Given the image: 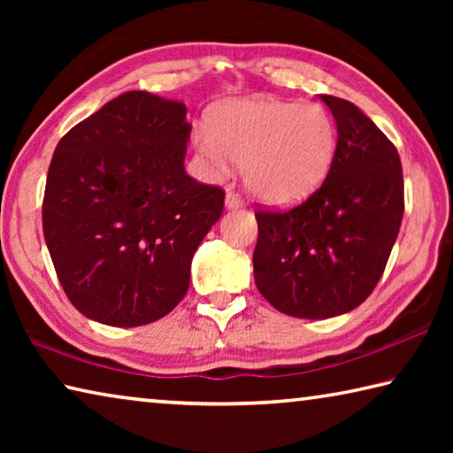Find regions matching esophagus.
I'll return each instance as SVG.
<instances>
[{"instance_id": "esophagus-1", "label": "esophagus", "mask_w": 453, "mask_h": 453, "mask_svg": "<svg viewBox=\"0 0 453 453\" xmlns=\"http://www.w3.org/2000/svg\"><path fill=\"white\" fill-rule=\"evenodd\" d=\"M242 205H243V199L240 197V194H235V191L229 189L227 196H226V208L227 210H237V208H242Z\"/></svg>"}]
</instances>
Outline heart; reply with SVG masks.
Instances as JSON below:
<instances>
[{
  "label": "heart",
  "instance_id": "b5f03b06",
  "mask_svg": "<svg viewBox=\"0 0 453 453\" xmlns=\"http://www.w3.org/2000/svg\"><path fill=\"white\" fill-rule=\"evenodd\" d=\"M196 150L224 175L243 165V181L262 202L296 203L329 172L337 126L324 105L242 99L221 107L211 127L194 132Z\"/></svg>",
  "mask_w": 453,
  "mask_h": 453
}]
</instances>
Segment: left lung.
<instances>
[{
	"mask_svg": "<svg viewBox=\"0 0 453 453\" xmlns=\"http://www.w3.org/2000/svg\"><path fill=\"white\" fill-rule=\"evenodd\" d=\"M337 124L334 162L296 208L257 210L256 286L275 310L324 319L378 286L403 218L400 153L348 99L321 96Z\"/></svg>",
	"mask_w": 453,
	"mask_h": 453,
	"instance_id": "8db88e82",
	"label": "left lung"
}]
</instances>
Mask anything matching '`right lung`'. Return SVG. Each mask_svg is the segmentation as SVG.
<instances>
[{
  "instance_id": "1",
  "label": "right lung",
  "mask_w": 453,
  "mask_h": 453,
  "mask_svg": "<svg viewBox=\"0 0 453 453\" xmlns=\"http://www.w3.org/2000/svg\"><path fill=\"white\" fill-rule=\"evenodd\" d=\"M186 105L126 91L61 137L43 194V235L61 288L89 319L151 324L189 288L197 245L226 191L183 167Z\"/></svg>"
}]
</instances>
